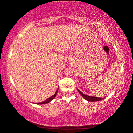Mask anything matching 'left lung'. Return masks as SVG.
I'll list each match as a JSON object with an SVG mask.
<instances>
[{
	"label": "left lung",
	"mask_w": 133,
	"mask_h": 133,
	"mask_svg": "<svg viewBox=\"0 0 133 133\" xmlns=\"http://www.w3.org/2000/svg\"><path fill=\"white\" fill-rule=\"evenodd\" d=\"M78 91H79V94L82 95V97L84 99H85L86 100L89 102H96V101H100V100H103L102 98H100V97H92V96H89L85 95V94H84L82 92H81L79 89H77Z\"/></svg>",
	"instance_id": "8db88e82"
}]
</instances>
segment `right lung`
<instances>
[{
	"mask_svg": "<svg viewBox=\"0 0 133 133\" xmlns=\"http://www.w3.org/2000/svg\"><path fill=\"white\" fill-rule=\"evenodd\" d=\"M58 89H57V90H56V92L55 94H54L53 95L51 96V97H49V98H48V99H46V100H44V101H43V102H40V103H37L36 104H38V105H39V104H40V105H41V104H46V103H49V102H50L51 101V100H53V99H54V98H55L56 95H57V92H58Z\"/></svg>",
	"mask_w": 133,
	"mask_h": 133,
	"instance_id": "right-lung-1",
	"label": "right lung"
}]
</instances>
